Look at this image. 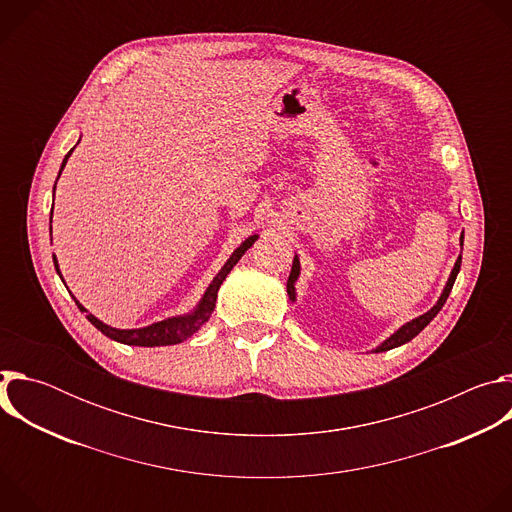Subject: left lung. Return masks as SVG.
Segmentation results:
<instances>
[{"label":"left lung","mask_w":512,"mask_h":512,"mask_svg":"<svg viewBox=\"0 0 512 512\" xmlns=\"http://www.w3.org/2000/svg\"><path fill=\"white\" fill-rule=\"evenodd\" d=\"M462 245H464V235H460V247H462ZM460 265H462V255H458V259H456V263H454V269H452V273H450V277H448V281H446V285H444V289H442L440 298H437V302H435L425 314H421V316H417V318L405 322L403 326H399V328H397L389 338H385L373 352H385V350L397 348V346L409 342L411 338H415V336L437 316V312H440V310L444 308V304H446V300H448V296H450V291H452V287H454V281H456V277H458V273H460ZM300 273H302V263H300V257L294 255V263H291V273H289V279H287V296H289L291 302L298 300L296 283H298V279H300Z\"/></svg>","instance_id":"1"}]
</instances>
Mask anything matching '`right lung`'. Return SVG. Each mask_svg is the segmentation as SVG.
Masks as SVG:
<instances>
[{"label":"right lung","mask_w":512,"mask_h":512,"mask_svg":"<svg viewBox=\"0 0 512 512\" xmlns=\"http://www.w3.org/2000/svg\"><path fill=\"white\" fill-rule=\"evenodd\" d=\"M77 143H79V141H77ZM75 148H77V145H75ZM75 148H72V150L64 156L62 166H60V172H58V178H60V174H62V170H64V166H66L70 154L75 152ZM58 178H56V182H58ZM54 188H56V184H54ZM52 198H54V196H52ZM52 208H54V200H52ZM50 235H52V212H50ZM257 239H259L257 233L251 235V237H247V239L231 253V257L227 259V263L221 267V271H218V273L212 277V281H210L208 287L204 289V294H202L200 302H198L188 314L172 316V318L154 322V324L143 326V328H113V326L101 322L97 316H93L75 296H72V300L77 302L79 310H81L83 314H87V320H89L97 330H101L107 338H111V340H115V342H121V344H127V346H170V344H180V342L192 338V336L202 328V324L208 322V318H210V314H212V310H214V304H216L218 289H221V285H223V281L227 279V275L231 273V269L239 263V259L245 255V251H247ZM52 261H54L56 273H58L60 279H62V273H60L56 255L52 257ZM62 281H64V279H62ZM64 285H66V283H64Z\"/></svg>","instance_id":"add662e5"}]
</instances>
